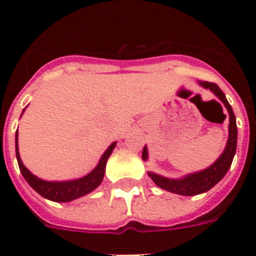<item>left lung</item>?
<instances>
[{
	"label": "left lung",
	"mask_w": 256,
	"mask_h": 256,
	"mask_svg": "<svg viewBox=\"0 0 256 256\" xmlns=\"http://www.w3.org/2000/svg\"><path fill=\"white\" fill-rule=\"evenodd\" d=\"M198 84L202 88L214 92L215 96L219 98V100L224 104L227 112H228L230 124H228V138H227L226 148L220 154V156L211 166H208L204 170L184 175L182 178H166V176L156 174L152 171H148V176L152 179V182L156 183L158 187L166 191H170V192H174V194L186 195V196H192V195L206 192L210 188H212L226 175L231 164H232V160H234L235 152H236V140H238V128H236L235 114L232 112L231 104L227 100L226 96H224V92L219 88L218 85L211 84V82L199 81ZM224 118H226V116H224ZM142 160H148V152L146 146H144V152H142Z\"/></svg>",
	"instance_id": "obj_1"
}]
</instances>
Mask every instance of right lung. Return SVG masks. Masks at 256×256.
<instances>
[{
    "mask_svg": "<svg viewBox=\"0 0 256 256\" xmlns=\"http://www.w3.org/2000/svg\"><path fill=\"white\" fill-rule=\"evenodd\" d=\"M24 112H25V108H24ZM116 144V142H112L106 148V152L102 154L96 168L90 171L85 176L70 179V180H45V179L38 178L37 175L32 174L25 168V164H22L20 152H18V130L16 132V156H17V162L18 166H20V170H21V174L24 175L26 182L32 186V188L37 191L41 196L49 199V200H53V202H72L74 199L81 198L84 195L96 190L104 180L106 162H108V156H112Z\"/></svg>",
    "mask_w": 256,
    "mask_h": 256,
    "instance_id": "add662e5",
    "label": "right lung"
}]
</instances>
